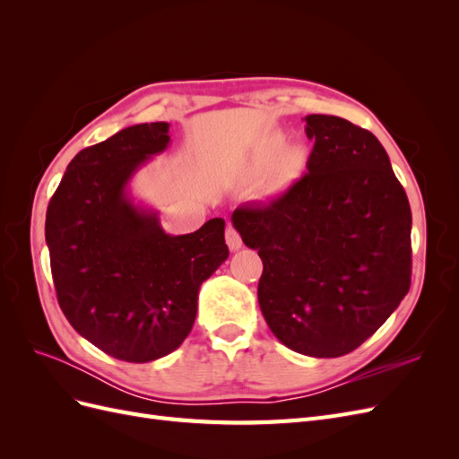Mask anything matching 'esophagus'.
Listing matches in <instances>:
<instances>
[{
  "mask_svg": "<svg viewBox=\"0 0 459 459\" xmlns=\"http://www.w3.org/2000/svg\"><path fill=\"white\" fill-rule=\"evenodd\" d=\"M226 243H228V247L231 248V251H239L241 245H243L239 231L235 230L231 224L226 228Z\"/></svg>",
  "mask_w": 459,
  "mask_h": 459,
  "instance_id": "1",
  "label": "esophagus"
}]
</instances>
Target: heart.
<instances>
[{
	"label": "heart",
	"instance_id": "b5f03b06",
	"mask_svg": "<svg viewBox=\"0 0 459 459\" xmlns=\"http://www.w3.org/2000/svg\"><path fill=\"white\" fill-rule=\"evenodd\" d=\"M275 156L278 157L277 160L274 159ZM273 160H276L275 163ZM304 160H307V151H304V147L299 143L285 147V135L275 132L268 135L253 152L251 162H248V174L255 178L262 176L272 166L270 186L273 189H281L300 174ZM272 161L273 165L271 164Z\"/></svg>",
	"mask_w": 459,
	"mask_h": 459
}]
</instances>
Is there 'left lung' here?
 I'll list each match as a JSON object with an SVG mask.
<instances>
[{
	"mask_svg": "<svg viewBox=\"0 0 459 459\" xmlns=\"http://www.w3.org/2000/svg\"><path fill=\"white\" fill-rule=\"evenodd\" d=\"M308 172L266 204L231 214L264 270L258 304L287 349L337 358L377 331L411 283V211L371 132L308 115Z\"/></svg>",
	"mask_w": 459,
	"mask_h": 459,
	"instance_id": "obj_1",
	"label": "left lung"
}]
</instances>
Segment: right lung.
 I'll use <instances>...</instances> for the list:
<instances>
[{
	"mask_svg": "<svg viewBox=\"0 0 459 459\" xmlns=\"http://www.w3.org/2000/svg\"><path fill=\"white\" fill-rule=\"evenodd\" d=\"M170 124L124 128L82 149L48 206L55 290L71 325L105 354L143 364L176 351L195 324L204 280L230 256L221 218L169 235L126 193L134 172L170 143Z\"/></svg>",
	"mask_w": 459,
	"mask_h": 459,
	"instance_id": "right-lung-1",
	"label": "right lung"
}]
</instances>
